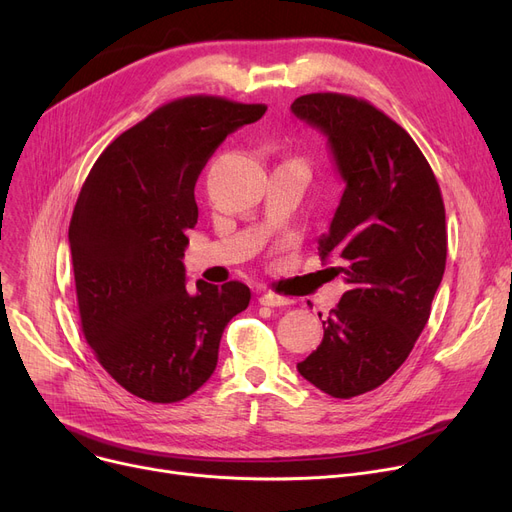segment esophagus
Segmentation results:
<instances>
[{
  "label": "esophagus",
  "instance_id": "esophagus-1",
  "mask_svg": "<svg viewBox=\"0 0 512 512\" xmlns=\"http://www.w3.org/2000/svg\"><path fill=\"white\" fill-rule=\"evenodd\" d=\"M259 303L265 307H284V305H290V299L280 297V294H274V292H263L259 297Z\"/></svg>",
  "mask_w": 512,
  "mask_h": 512
}]
</instances>
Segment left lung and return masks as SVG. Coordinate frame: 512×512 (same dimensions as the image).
Masks as SVG:
<instances>
[{
  "label": "left lung",
  "instance_id": "8db88e82",
  "mask_svg": "<svg viewBox=\"0 0 512 512\" xmlns=\"http://www.w3.org/2000/svg\"><path fill=\"white\" fill-rule=\"evenodd\" d=\"M290 110L326 134L346 182L319 255L340 259L332 270L348 290L297 369L321 392L353 398L382 386L427 324L446 267L444 201L411 134L369 101L309 93Z\"/></svg>",
  "mask_w": 512,
  "mask_h": 512
}]
</instances>
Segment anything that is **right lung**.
Masks as SVG:
<instances>
[{"mask_svg": "<svg viewBox=\"0 0 512 512\" xmlns=\"http://www.w3.org/2000/svg\"><path fill=\"white\" fill-rule=\"evenodd\" d=\"M265 110L215 95L164 103L107 145L80 188L68 230L80 328L101 367L143 400L197 392L228 321L249 307L236 280L186 290L182 257L207 159Z\"/></svg>", "mask_w": 512, "mask_h": 512, "instance_id": "add662e5", "label": "right lung"}]
</instances>
